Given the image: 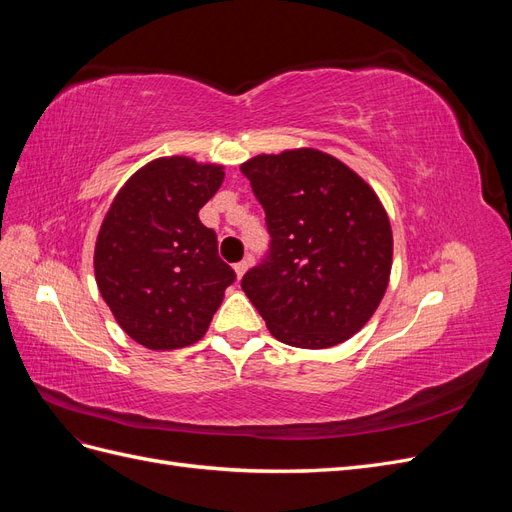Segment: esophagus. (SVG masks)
<instances>
[{
  "mask_svg": "<svg viewBox=\"0 0 512 512\" xmlns=\"http://www.w3.org/2000/svg\"><path fill=\"white\" fill-rule=\"evenodd\" d=\"M247 267H250V262H247V260H241V262H237V265H235V273H237L239 280L243 277V273L247 271Z\"/></svg>",
  "mask_w": 512,
  "mask_h": 512,
  "instance_id": "esophagus-1",
  "label": "esophagus"
}]
</instances>
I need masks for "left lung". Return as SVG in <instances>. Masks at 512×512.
Here are the masks:
<instances>
[{
  "mask_svg": "<svg viewBox=\"0 0 512 512\" xmlns=\"http://www.w3.org/2000/svg\"><path fill=\"white\" fill-rule=\"evenodd\" d=\"M265 209L269 254L241 280L271 335L297 348H331L374 316L393 262L380 198L344 162L318 149L241 164Z\"/></svg>",
  "mask_w": 512,
  "mask_h": 512,
  "instance_id": "left-lung-1",
  "label": "left lung"
}]
</instances>
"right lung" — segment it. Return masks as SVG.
Here are the masks:
<instances>
[{"mask_svg":"<svg viewBox=\"0 0 512 512\" xmlns=\"http://www.w3.org/2000/svg\"><path fill=\"white\" fill-rule=\"evenodd\" d=\"M224 166L173 156L145 164L100 226L94 269L119 327L149 350L196 344L235 271L198 211L220 190Z\"/></svg>","mask_w":512,"mask_h":512,"instance_id":"right-lung-1","label":"right lung"}]
</instances>
